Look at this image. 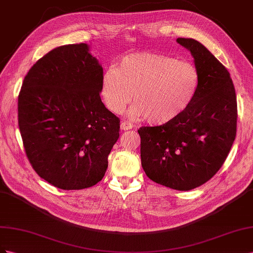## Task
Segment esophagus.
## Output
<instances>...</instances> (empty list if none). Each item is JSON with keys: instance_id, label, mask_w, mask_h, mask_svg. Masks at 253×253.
<instances>
[{"instance_id": "esophagus-1", "label": "esophagus", "mask_w": 253, "mask_h": 253, "mask_svg": "<svg viewBox=\"0 0 253 253\" xmlns=\"http://www.w3.org/2000/svg\"><path fill=\"white\" fill-rule=\"evenodd\" d=\"M133 127H134V125L132 124L131 122H129V121L123 122L122 124H121V128L123 129V130H129V129H132Z\"/></svg>"}]
</instances>
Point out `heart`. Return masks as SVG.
Listing matches in <instances>:
<instances>
[{"label":"heart","mask_w":253,"mask_h":253,"mask_svg":"<svg viewBox=\"0 0 253 253\" xmlns=\"http://www.w3.org/2000/svg\"><path fill=\"white\" fill-rule=\"evenodd\" d=\"M199 72L193 63L155 53H134L108 68L100 93L109 110L122 113L132 100L131 114L149 124L163 125L178 119L196 96Z\"/></svg>","instance_id":"1"}]
</instances>
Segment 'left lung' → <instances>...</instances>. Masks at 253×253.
<instances>
[{
    "label": "left lung",
    "mask_w": 253,
    "mask_h": 253,
    "mask_svg": "<svg viewBox=\"0 0 253 253\" xmlns=\"http://www.w3.org/2000/svg\"><path fill=\"white\" fill-rule=\"evenodd\" d=\"M199 72V88L178 119L143 126L141 162L146 176L170 189L189 191L209 181L225 163L236 135L237 103L228 70L200 42L178 38Z\"/></svg>",
    "instance_id": "obj_1"
}]
</instances>
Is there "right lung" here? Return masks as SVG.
I'll use <instances>...</instances> for the list:
<instances>
[{"instance_id":"add662e5","label":"right lung","mask_w":253,"mask_h":253,"mask_svg":"<svg viewBox=\"0 0 253 253\" xmlns=\"http://www.w3.org/2000/svg\"><path fill=\"white\" fill-rule=\"evenodd\" d=\"M85 43L58 46L28 71L18 122L35 171L61 190H83L105 176L120 119L100 99L103 68Z\"/></svg>"}]
</instances>
